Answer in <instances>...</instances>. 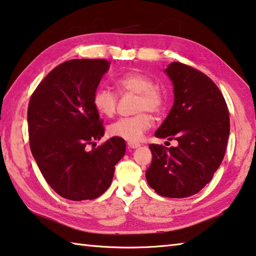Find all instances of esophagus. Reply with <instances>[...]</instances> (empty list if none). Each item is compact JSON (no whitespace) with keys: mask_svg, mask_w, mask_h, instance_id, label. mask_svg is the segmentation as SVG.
I'll list each match as a JSON object with an SVG mask.
<instances>
[{"mask_svg":"<svg viewBox=\"0 0 256 256\" xmlns=\"http://www.w3.org/2000/svg\"><path fill=\"white\" fill-rule=\"evenodd\" d=\"M127 145H128L129 148H132V150L134 148H137V147L140 146V142H128Z\"/></svg>","mask_w":256,"mask_h":256,"instance_id":"obj_1","label":"esophagus"}]
</instances>
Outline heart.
I'll list each match as a JSON object with an SVG mask.
<instances>
[{
  "mask_svg": "<svg viewBox=\"0 0 256 256\" xmlns=\"http://www.w3.org/2000/svg\"><path fill=\"white\" fill-rule=\"evenodd\" d=\"M116 86L120 93L137 94L135 110L137 114L120 118L108 127V132L112 137L121 138L128 142H138L148 130L153 122L150 114H160L165 109L166 96L163 90L154 85L153 80L142 72H129L116 78ZM118 96L109 88H98L93 94V106L98 114L112 116L116 114Z\"/></svg>",
  "mask_w": 256,
  "mask_h": 256,
  "instance_id": "heart-1",
  "label": "heart"
}]
</instances>
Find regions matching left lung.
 Returning a JSON list of instances; mask_svg holds the SVG:
<instances>
[{
	"label": "left lung",
	"mask_w": 256,
	"mask_h": 256,
	"mask_svg": "<svg viewBox=\"0 0 256 256\" xmlns=\"http://www.w3.org/2000/svg\"><path fill=\"white\" fill-rule=\"evenodd\" d=\"M173 83L174 104L155 136L176 147L150 144L148 186L160 196L186 198L212 181L225 156L230 112L216 84L202 72L173 62L165 70Z\"/></svg>",
	"instance_id": "left-lung-1"
}]
</instances>
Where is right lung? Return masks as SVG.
I'll return each instance as SVG.
<instances>
[{
    "label": "right lung",
    "mask_w": 256,
    "mask_h": 256,
    "mask_svg": "<svg viewBox=\"0 0 256 256\" xmlns=\"http://www.w3.org/2000/svg\"><path fill=\"white\" fill-rule=\"evenodd\" d=\"M106 60H72L55 67L34 90L28 106L30 150L44 180L60 196L93 200L108 190L126 142L94 140L104 127L93 94L109 70Z\"/></svg>",
    "instance_id": "add662e5"
}]
</instances>
